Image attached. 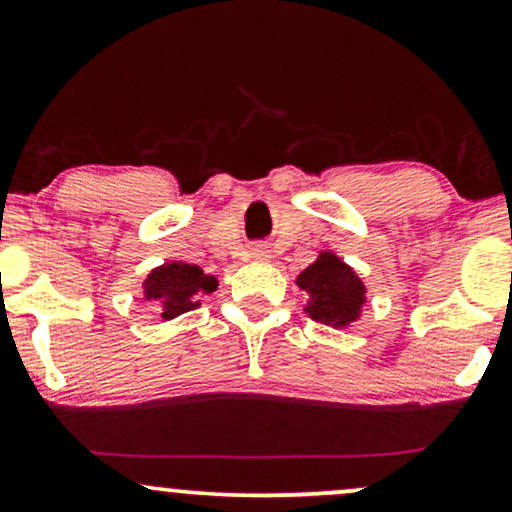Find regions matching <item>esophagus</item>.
Listing matches in <instances>:
<instances>
[{
  "label": "esophagus",
  "mask_w": 512,
  "mask_h": 512,
  "mask_svg": "<svg viewBox=\"0 0 512 512\" xmlns=\"http://www.w3.org/2000/svg\"><path fill=\"white\" fill-rule=\"evenodd\" d=\"M250 257H252V260H257V262H264V260H269V250L264 248V245L257 243V245H252V248H250Z\"/></svg>",
  "instance_id": "esophagus-1"
}]
</instances>
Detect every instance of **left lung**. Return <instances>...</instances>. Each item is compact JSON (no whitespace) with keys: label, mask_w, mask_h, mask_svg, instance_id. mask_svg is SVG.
<instances>
[{"label":"left lung","mask_w":512,"mask_h":512,"mask_svg":"<svg viewBox=\"0 0 512 512\" xmlns=\"http://www.w3.org/2000/svg\"><path fill=\"white\" fill-rule=\"evenodd\" d=\"M297 288L307 293L304 314L331 328H349L361 319L368 302V288L361 276L333 250H321L316 260L295 278Z\"/></svg>","instance_id":"left-lung-1"}]
</instances>
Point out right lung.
Returning <instances> with one entry per match:
<instances>
[{"instance_id":"1","label":"right lung","mask_w":512,"mask_h":512,"mask_svg":"<svg viewBox=\"0 0 512 512\" xmlns=\"http://www.w3.org/2000/svg\"><path fill=\"white\" fill-rule=\"evenodd\" d=\"M217 286V276L205 274L198 264L172 260L148 271L141 293L146 302H153V307L160 309V319L172 321L198 309L200 297L215 293Z\"/></svg>"}]
</instances>
